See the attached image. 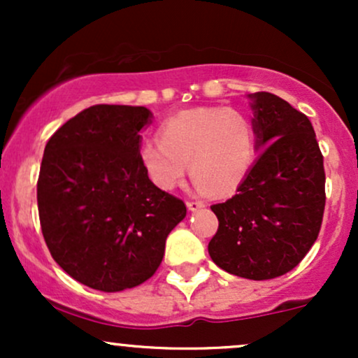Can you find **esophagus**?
Listing matches in <instances>:
<instances>
[{"label":"esophagus","instance_id":"esophagus-1","mask_svg":"<svg viewBox=\"0 0 358 358\" xmlns=\"http://www.w3.org/2000/svg\"><path fill=\"white\" fill-rule=\"evenodd\" d=\"M187 207L190 212H196V210H200V208H203L205 203L202 202V200H188Z\"/></svg>","mask_w":358,"mask_h":358}]
</instances>
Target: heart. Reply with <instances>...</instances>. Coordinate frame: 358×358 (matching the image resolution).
Segmentation results:
<instances>
[{
  "mask_svg": "<svg viewBox=\"0 0 358 358\" xmlns=\"http://www.w3.org/2000/svg\"><path fill=\"white\" fill-rule=\"evenodd\" d=\"M159 139L139 146V162L162 190H173L190 168V178L205 195H232L257 156V138L245 114L225 108H199L168 117Z\"/></svg>",
  "mask_w": 358,
  "mask_h": 358,
  "instance_id": "b5f03b06",
  "label": "heart"
}]
</instances>
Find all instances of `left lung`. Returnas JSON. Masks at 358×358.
<instances>
[{
    "instance_id": "8db88e82",
    "label": "left lung",
    "mask_w": 358,
    "mask_h": 358,
    "mask_svg": "<svg viewBox=\"0 0 358 358\" xmlns=\"http://www.w3.org/2000/svg\"><path fill=\"white\" fill-rule=\"evenodd\" d=\"M257 138L256 162L227 202L208 254L234 276L273 279L301 262L315 244L324 210V168L305 114L271 92L249 94Z\"/></svg>"
}]
</instances>
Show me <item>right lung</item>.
I'll use <instances>...</instances> for the list:
<instances>
[{
  "label": "right lung",
  "mask_w": 358,
  "mask_h": 358,
  "mask_svg": "<svg viewBox=\"0 0 358 358\" xmlns=\"http://www.w3.org/2000/svg\"><path fill=\"white\" fill-rule=\"evenodd\" d=\"M151 117L143 106H92L45 146L36 183L43 239L57 264L92 289L116 293L150 279L187 215L139 162Z\"/></svg>",
  "instance_id": "right-lung-1"
}]
</instances>
